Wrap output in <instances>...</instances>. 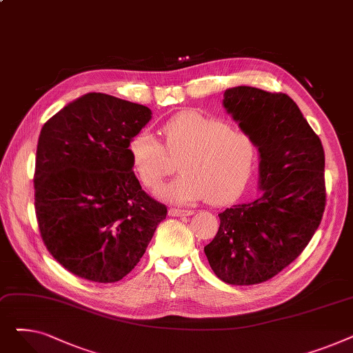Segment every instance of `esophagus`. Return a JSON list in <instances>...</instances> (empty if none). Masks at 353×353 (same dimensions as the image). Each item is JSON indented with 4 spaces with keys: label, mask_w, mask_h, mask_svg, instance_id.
I'll use <instances>...</instances> for the list:
<instances>
[{
    "label": "esophagus",
    "mask_w": 353,
    "mask_h": 353,
    "mask_svg": "<svg viewBox=\"0 0 353 353\" xmlns=\"http://www.w3.org/2000/svg\"><path fill=\"white\" fill-rule=\"evenodd\" d=\"M169 214L172 217H181V216H190L193 214L192 210H184V209H176V208H170L169 209Z\"/></svg>",
    "instance_id": "1"
}]
</instances>
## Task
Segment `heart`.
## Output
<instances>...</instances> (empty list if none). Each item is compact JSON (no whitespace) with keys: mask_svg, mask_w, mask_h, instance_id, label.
<instances>
[{"mask_svg":"<svg viewBox=\"0 0 353 353\" xmlns=\"http://www.w3.org/2000/svg\"><path fill=\"white\" fill-rule=\"evenodd\" d=\"M160 133L139 132L128 141L132 169L147 189H157L179 159L181 174L159 190L173 203L206 200L226 205L243 192L257 160V144L245 130L197 110H183L165 120Z\"/></svg>","mask_w":353,"mask_h":353,"instance_id":"obj_1","label":"heart"}]
</instances>
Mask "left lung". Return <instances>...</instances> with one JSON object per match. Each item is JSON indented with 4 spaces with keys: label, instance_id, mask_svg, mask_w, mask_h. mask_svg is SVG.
I'll use <instances>...</instances> for the list:
<instances>
[{
    "label": "left lung",
    "instance_id": "left-lung-1",
    "mask_svg": "<svg viewBox=\"0 0 353 353\" xmlns=\"http://www.w3.org/2000/svg\"><path fill=\"white\" fill-rule=\"evenodd\" d=\"M223 104L261 153L262 196L220 213L205 248L210 268L229 285L262 283L298 257L326 206L325 152L299 107L283 92L240 85Z\"/></svg>",
    "mask_w": 353,
    "mask_h": 353
}]
</instances>
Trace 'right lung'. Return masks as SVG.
I'll return each mask as SVG.
<instances>
[{
    "instance_id": "obj_1",
    "label": "right lung",
    "mask_w": 353,
    "mask_h": 353,
    "mask_svg": "<svg viewBox=\"0 0 353 353\" xmlns=\"http://www.w3.org/2000/svg\"><path fill=\"white\" fill-rule=\"evenodd\" d=\"M150 119L145 105L88 92L41 128L37 223L51 256L83 279H123L165 219L167 208L141 189L128 156V141Z\"/></svg>"
}]
</instances>
